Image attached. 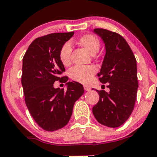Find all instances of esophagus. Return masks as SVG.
<instances>
[{
	"mask_svg": "<svg viewBox=\"0 0 157 157\" xmlns=\"http://www.w3.org/2000/svg\"><path fill=\"white\" fill-rule=\"evenodd\" d=\"M84 89H85V90H86V91H89V90H90V88H89V86H84Z\"/></svg>",
	"mask_w": 157,
	"mask_h": 157,
	"instance_id": "1",
	"label": "esophagus"
}]
</instances>
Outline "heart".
Listing matches in <instances>:
<instances>
[{
    "label": "heart",
    "mask_w": 157,
    "mask_h": 157,
    "mask_svg": "<svg viewBox=\"0 0 157 157\" xmlns=\"http://www.w3.org/2000/svg\"><path fill=\"white\" fill-rule=\"evenodd\" d=\"M78 42L84 48H86L91 55H95L100 49V41L98 38L92 34H86L82 35ZM72 51L70 42H65L59 52V58L62 65H68L71 62V54ZM96 73V68L94 66H80L75 65L68 71L70 78L74 81L82 84H88L93 78Z\"/></svg>",
    "instance_id": "obj_1"
}]
</instances>
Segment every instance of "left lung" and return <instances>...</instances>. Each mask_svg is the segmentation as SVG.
I'll return each mask as SVG.
<instances>
[{
	"label": "left lung",
	"mask_w": 157,
	"mask_h": 157,
	"mask_svg": "<svg viewBox=\"0 0 157 157\" xmlns=\"http://www.w3.org/2000/svg\"><path fill=\"white\" fill-rule=\"evenodd\" d=\"M94 32L105 43V55L98 77L102 83H108L109 92L96 90L99 100L92 113L100 124L116 128L129 119L135 105L136 60L128 43L118 33L103 28H95Z\"/></svg>",
	"instance_id": "obj_1"
}]
</instances>
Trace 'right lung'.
<instances>
[{"instance_id":"add662e5","label":"right lung","mask_w":157,"mask_h":157,"mask_svg":"<svg viewBox=\"0 0 157 157\" xmlns=\"http://www.w3.org/2000/svg\"><path fill=\"white\" fill-rule=\"evenodd\" d=\"M74 32L52 33L31 42L25 52L22 65L21 84L27 108L37 124L48 132L66 126L73 106L84 93L82 85L77 82L66 83L67 90L55 89V82H66L62 77L65 71L59 58L61 46Z\"/></svg>"}]
</instances>
